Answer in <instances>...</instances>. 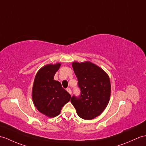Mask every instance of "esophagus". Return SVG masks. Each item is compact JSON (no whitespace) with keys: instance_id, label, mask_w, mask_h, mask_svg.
Returning <instances> with one entry per match:
<instances>
[{"instance_id":"34e87169","label":"esophagus","mask_w":146,"mask_h":146,"mask_svg":"<svg viewBox=\"0 0 146 146\" xmlns=\"http://www.w3.org/2000/svg\"><path fill=\"white\" fill-rule=\"evenodd\" d=\"M66 91H67L70 94H71V93H72V90H71V89H70V88H67V89H66Z\"/></svg>"}]
</instances>
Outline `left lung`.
I'll return each instance as SVG.
<instances>
[{"label":"left lung","instance_id":"left-lung-1","mask_svg":"<svg viewBox=\"0 0 146 146\" xmlns=\"http://www.w3.org/2000/svg\"><path fill=\"white\" fill-rule=\"evenodd\" d=\"M72 66L78 81L81 95L71 99L78 115L91 120L100 116L106 109L111 96V83L108 74L90 62H73Z\"/></svg>","mask_w":146,"mask_h":146}]
</instances>
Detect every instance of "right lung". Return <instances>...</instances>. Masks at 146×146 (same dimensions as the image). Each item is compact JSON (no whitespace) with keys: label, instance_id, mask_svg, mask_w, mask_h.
<instances>
[{"label":"right lung","instance_id":"add662e5","mask_svg":"<svg viewBox=\"0 0 146 146\" xmlns=\"http://www.w3.org/2000/svg\"><path fill=\"white\" fill-rule=\"evenodd\" d=\"M60 66V63L43 66L38 71L33 81V103L38 111L48 117L60 114L62 108L71 99V95L59 81L54 80Z\"/></svg>","mask_w":146,"mask_h":146}]
</instances>
